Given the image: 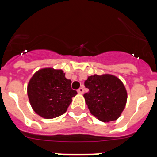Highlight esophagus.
Here are the masks:
<instances>
[{
  "instance_id": "1",
  "label": "esophagus",
  "mask_w": 157,
  "mask_h": 157,
  "mask_svg": "<svg viewBox=\"0 0 157 157\" xmlns=\"http://www.w3.org/2000/svg\"><path fill=\"white\" fill-rule=\"evenodd\" d=\"M77 93L80 94H82L84 93V89L82 88V87H81V88H79L78 90H77Z\"/></svg>"
}]
</instances>
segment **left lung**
Wrapping results in <instances>:
<instances>
[{"mask_svg": "<svg viewBox=\"0 0 157 157\" xmlns=\"http://www.w3.org/2000/svg\"><path fill=\"white\" fill-rule=\"evenodd\" d=\"M85 86L89 89L84 98L90 112L103 122L116 121L121 117L127 102V91L117 76L103 74L88 76Z\"/></svg>", "mask_w": 157, "mask_h": 157, "instance_id": "1", "label": "left lung"}]
</instances>
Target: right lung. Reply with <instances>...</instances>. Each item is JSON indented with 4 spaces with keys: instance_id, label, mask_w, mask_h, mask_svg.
Wrapping results in <instances>:
<instances>
[{
    "instance_id": "add662e5",
    "label": "right lung",
    "mask_w": 157,
    "mask_h": 157,
    "mask_svg": "<svg viewBox=\"0 0 157 157\" xmlns=\"http://www.w3.org/2000/svg\"><path fill=\"white\" fill-rule=\"evenodd\" d=\"M71 80L65 77L62 69H39L28 81V96L33 111L45 119H53L67 112L72 97Z\"/></svg>"
}]
</instances>
